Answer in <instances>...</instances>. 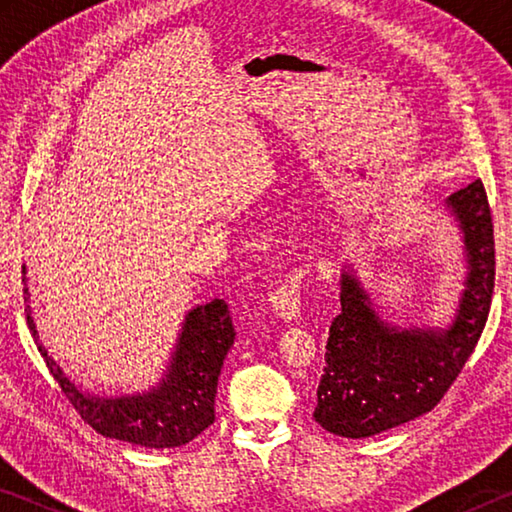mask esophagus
Masks as SVG:
<instances>
[{
    "label": "esophagus",
    "mask_w": 512,
    "mask_h": 512,
    "mask_svg": "<svg viewBox=\"0 0 512 512\" xmlns=\"http://www.w3.org/2000/svg\"><path fill=\"white\" fill-rule=\"evenodd\" d=\"M309 273V264H298L284 275V280L277 284V289L271 293V307L280 318L293 320L300 309V287Z\"/></svg>",
    "instance_id": "obj_1"
}]
</instances>
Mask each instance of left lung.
I'll return each mask as SVG.
<instances>
[{
	"mask_svg": "<svg viewBox=\"0 0 512 512\" xmlns=\"http://www.w3.org/2000/svg\"><path fill=\"white\" fill-rule=\"evenodd\" d=\"M465 232V291L445 332L395 329L372 311L357 277L343 273L341 314L329 325L314 418L345 438H368L431 411L481 339L495 291V228L488 194L474 180L449 196Z\"/></svg>",
	"mask_w": 512,
	"mask_h": 512,
	"instance_id": "left-lung-1",
	"label": "left lung"
}]
</instances>
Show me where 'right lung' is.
Listing matches in <instances>:
<instances>
[{"mask_svg": "<svg viewBox=\"0 0 512 512\" xmlns=\"http://www.w3.org/2000/svg\"><path fill=\"white\" fill-rule=\"evenodd\" d=\"M24 302H29L27 287H24ZM24 314L38 352L58 381L60 391L83 422L101 436L149 449H167L189 443L214 422L216 384L225 354L235 343V327L225 300H212L189 311L169 375L155 391L121 397V400L83 395L40 343L29 305L24 307Z\"/></svg>", "mask_w": 512, "mask_h": 512, "instance_id": "add662e5", "label": "right lung"}]
</instances>
